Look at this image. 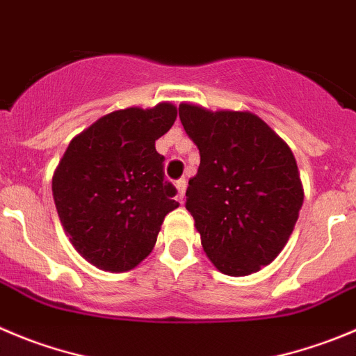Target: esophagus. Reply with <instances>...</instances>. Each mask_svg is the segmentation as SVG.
I'll use <instances>...</instances> for the list:
<instances>
[{"label": "esophagus", "mask_w": 356, "mask_h": 356, "mask_svg": "<svg viewBox=\"0 0 356 356\" xmlns=\"http://www.w3.org/2000/svg\"><path fill=\"white\" fill-rule=\"evenodd\" d=\"M185 188H187V181H185V180L176 181V199H178L180 202H184Z\"/></svg>", "instance_id": "1"}]
</instances>
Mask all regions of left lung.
Wrapping results in <instances>:
<instances>
[{
  "mask_svg": "<svg viewBox=\"0 0 356 356\" xmlns=\"http://www.w3.org/2000/svg\"><path fill=\"white\" fill-rule=\"evenodd\" d=\"M180 120L201 164L187 209L213 266L248 276L273 262L292 236L304 188L289 145L252 111L181 103Z\"/></svg>",
  "mask_w": 356,
  "mask_h": 356,
  "instance_id": "obj_1",
  "label": "left lung"
}]
</instances>
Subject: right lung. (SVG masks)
Returning a JSON list of instances; mask_svg holds the SVG:
<instances>
[{
    "label": "right lung",
    "mask_w": 356,
    "mask_h": 356,
    "mask_svg": "<svg viewBox=\"0 0 356 356\" xmlns=\"http://www.w3.org/2000/svg\"><path fill=\"white\" fill-rule=\"evenodd\" d=\"M172 103L111 111L71 140L52 176L57 215L73 248L97 269L131 270L150 255L178 208L155 140L176 120Z\"/></svg>",
    "instance_id": "obj_1"
}]
</instances>
